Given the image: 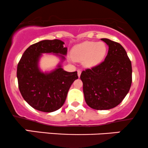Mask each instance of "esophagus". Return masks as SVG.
Wrapping results in <instances>:
<instances>
[{"instance_id": "34e87169", "label": "esophagus", "mask_w": 148, "mask_h": 148, "mask_svg": "<svg viewBox=\"0 0 148 148\" xmlns=\"http://www.w3.org/2000/svg\"><path fill=\"white\" fill-rule=\"evenodd\" d=\"M80 75H81V71L80 70H78V71H77V75H78L79 77H80Z\"/></svg>"}]
</instances>
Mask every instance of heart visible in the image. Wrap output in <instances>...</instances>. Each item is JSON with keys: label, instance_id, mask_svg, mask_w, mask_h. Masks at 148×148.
<instances>
[{"label": "heart", "instance_id": "obj_1", "mask_svg": "<svg viewBox=\"0 0 148 148\" xmlns=\"http://www.w3.org/2000/svg\"><path fill=\"white\" fill-rule=\"evenodd\" d=\"M106 53V47L102 42H86L76 46L73 56L77 61H85L87 67H93L100 63Z\"/></svg>", "mask_w": 148, "mask_h": 148}]
</instances>
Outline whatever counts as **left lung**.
<instances>
[{
	"label": "left lung",
	"instance_id": "obj_1",
	"mask_svg": "<svg viewBox=\"0 0 148 148\" xmlns=\"http://www.w3.org/2000/svg\"><path fill=\"white\" fill-rule=\"evenodd\" d=\"M101 39L109 46L105 59L82 71L80 79L87 105L97 110H107L119 105L129 92L132 66L120 44L108 39Z\"/></svg>",
	"mask_w": 148,
	"mask_h": 148
}]
</instances>
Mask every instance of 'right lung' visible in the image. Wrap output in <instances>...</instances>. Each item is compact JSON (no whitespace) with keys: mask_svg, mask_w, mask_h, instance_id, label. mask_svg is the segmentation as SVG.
<instances>
[{"mask_svg":"<svg viewBox=\"0 0 148 148\" xmlns=\"http://www.w3.org/2000/svg\"><path fill=\"white\" fill-rule=\"evenodd\" d=\"M59 39L43 40L25 50L17 68L18 87L24 99L32 107L43 112H53L64 104L68 90L75 80L77 71L67 72L58 64L49 73H43L39 68L42 53H55L65 60L67 47Z\"/></svg>","mask_w":148,"mask_h":148,"instance_id":"add662e5","label":"right lung"}]
</instances>
